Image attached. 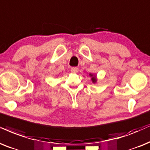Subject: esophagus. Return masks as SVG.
<instances>
[{
    "mask_svg": "<svg viewBox=\"0 0 150 150\" xmlns=\"http://www.w3.org/2000/svg\"><path fill=\"white\" fill-rule=\"evenodd\" d=\"M78 71H79V69H78V68H77V67H73V68H71V71L72 72V73H77V72H78Z\"/></svg>",
    "mask_w": 150,
    "mask_h": 150,
    "instance_id": "1",
    "label": "esophagus"
}]
</instances>
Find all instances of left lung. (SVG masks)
Listing matches in <instances>:
<instances>
[{"mask_svg": "<svg viewBox=\"0 0 150 150\" xmlns=\"http://www.w3.org/2000/svg\"><path fill=\"white\" fill-rule=\"evenodd\" d=\"M90 76H91V77H92L91 80L93 81V83L96 82V76H94V75H93L92 74H90Z\"/></svg>", "mask_w": 150, "mask_h": 150, "instance_id": "left-lung-1", "label": "left lung"}]
</instances>
